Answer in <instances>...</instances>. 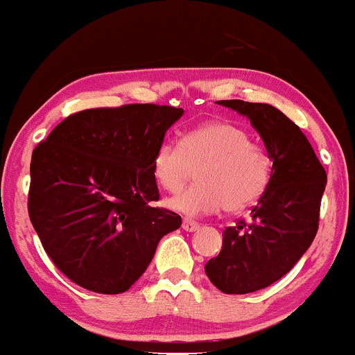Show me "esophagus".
Listing matches in <instances>:
<instances>
[{
  "label": "esophagus",
  "mask_w": 355,
  "mask_h": 355,
  "mask_svg": "<svg viewBox=\"0 0 355 355\" xmlns=\"http://www.w3.org/2000/svg\"><path fill=\"white\" fill-rule=\"evenodd\" d=\"M182 227H183V230H187V232H195V230H198V229H200V223H198V222H195V220L185 218V220H183Z\"/></svg>",
  "instance_id": "esophagus-1"
}]
</instances>
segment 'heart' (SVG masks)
Wrapping results in <instances>:
<instances>
[{"label":"heart","mask_w":355,"mask_h":355,"mask_svg":"<svg viewBox=\"0 0 355 355\" xmlns=\"http://www.w3.org/2000/svg\"><path fill=\"white\" fill-rule=\"evenodd\" d=\"M197 168V183L170 200L182 214L235 211L255 202L270 177V160L242 128L211 121L185 132L178 146L162 144L152 155V173L162 189L177 193Z\"/></svg>","instance_id":"1"}]
</instances>
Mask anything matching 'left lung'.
<instances>
[{"label": "left lung", "mask_w": 355, "mask_h": 355, "mask_svg": "<svg viewBox=\"0 0 355 355\" xmlns=\"http://www.w3.org/2000/svg\"><path fill=\"white\" fill-rule=\"evenodd\" d=\"M247 116L272 160L270 180L248 222L223 230L222 250L205 274L225 294H250L291 272L319 229L327 173L307 137L280 110L242 100L217 101Z\"/></svg>", "instance_id": "obj_1"}]
</instances>
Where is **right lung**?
I'll list each match as a JSON object with an SVG mask.
<instances>
[{
  "mask_svg": "<svg viewBox=\"0 0 355 355\" xmlns=\"http://www.w3.org/2000/svg\"><path fill=\"white\" fill-rule=\"evenodd\" d=\"M182 108L125 105L64 118L31 155L28 214L68 279L121 294L140 279L180 215L155 209L152 155Z\"/></svg>",
  "mask_w": 355,
  "mask_h": 355,
  "instance_id": "add662e5",
  "label": "right lung"
}]
</instances>
